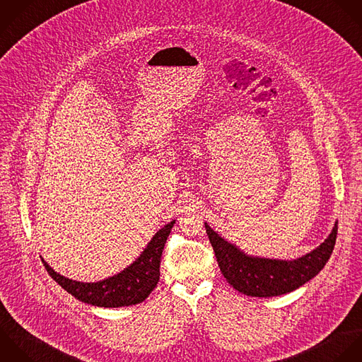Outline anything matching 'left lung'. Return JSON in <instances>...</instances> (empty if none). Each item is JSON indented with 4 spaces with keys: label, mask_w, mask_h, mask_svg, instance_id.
I'll return each instance as SVG.
<instances>
[{
    "label": "left lung",
    "mask_w": 362,
    "mask_h": 362,
    "mask_svg": "<svg viewBox=\"0 0 362 362\" xmlns=\"http://www.w3.org/2000/svg\"><path fill=\"white\" fill-rule=\"evenodd\" d=\"M337 224L320 247L293 261L250 257L221 238L207 224L206 233L220 271L235 291L252 298H272L300 288L325 268L336 245Z\"/></svg>",
    "instance_id": "obj_1"
}]
</instances>
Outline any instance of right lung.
<instances>
[{
  "mask_svg": "<svg viewBox=\"0 0 362 362\" xmlns=\"http://www.w3.org/2000/svg\"><path fill=\"white\" fill-rule=\"evenodd\" d=\"M175 220L160 228L139 258L122 272L95 282L84 284L67 279L54 272L43 259V267L54 282L80 302L100 308H122L144 302L159 282L160 257Z\"/></svg>",
  "mask_w": 362,
  "mask_h": 362,
  "instance_id": "add662e5",
  "label": "right lung"
}]
</instances>
